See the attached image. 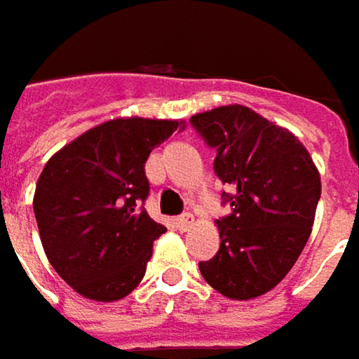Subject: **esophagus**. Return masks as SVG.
<instances>
[{
    "instance_id": "obj_1",
    "label": "esophagus",
    "mask_w": 359,
    "mask_h": 359,
    "mask_svg": "<svg viewBox=\"0 0 359 359\" xmlns=\"http://www.w3.org/2000/svg\"><path fill=\"white\" fill-rule=\"evenodd\" d=\"M177 226H179V231H189L191 226H193V216L191 214H182V216H179L177 218Z\"/></svg>"
}]
</instances>
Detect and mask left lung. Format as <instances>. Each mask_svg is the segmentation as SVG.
I'll list each match as a JSON object with an SVG mask.
<instances>
[{"label": "left lung", "instance_id": "left-lung-1", "mask_svg": "<svg viewBox=\"0 0 359 359\" xmlns=\"http://www.w3.org/2000/svg\"><path fill=\"white\" fill-rule=\"evenodd\" d=\"M193 126L216 147L214 172L231 184L233 214L218 220L220 250L199 262L205 283L248 302L274 289L306 248L320 199V172L289 130L248 106L199 111Z\"/></svg>", "mask_w": 359, "mask_h": 359}]
</instances>
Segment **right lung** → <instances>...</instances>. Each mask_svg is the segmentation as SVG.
Listing matches in <instances>:
<instances>
[{
  "label": "right lung",
  "instance_id": "right-lung-1",
  "mask_svg": "<svg viewBox=\"0 0 359 359\" xmlns=\"http://www.w3.org/2000/svg\"><path fill=\"white\" fill-rule=\"evenodd\" d=\"M184 120L120 116L55 151L33 197L39 237L53 270L83 297L118 302L145 276L166 231L139 203L149 193L145 162Z\"/></svg>",
  "mask_w": 359,
  "mask_h": 359
}]
</instances>
